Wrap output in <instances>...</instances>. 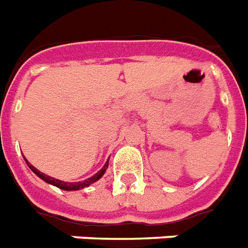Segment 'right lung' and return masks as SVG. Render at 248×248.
I'll list each match as a JSON object with an SVG mask.
<instances>
[{"instance_id": "obj_1", "label": "right lung", "mask_w": 248, "mask_h": 248, "mask_svg": "<svg viewBox=\"0 0 248 248\" xmlns=\"http://www.w3.org/2000/svg\"><path fill=\"white\" fill-rule=\"evenodd\" d=\"M23 159L26 160L29 168H30V170H32L36 176H38V177H40V179H42L43 181H46V183L54 185V186H58V188H60V189H63V190H78V189H84V188H87V186H89V185L93 184V183H96L97 180H100L101 177L104 176V173L106 172V170H108V166H109V160H108L105 163V166L102 167V168L97 172L96 175H93L92 177L87 179V180L78 181V183H67V181L58 180V179H54V177H51V176H47L46 173H43V172H40V170H36L35 167L32 166V164H30V163L27 161L26 157L23 156Z\"/></svg>"}]
</instances>
